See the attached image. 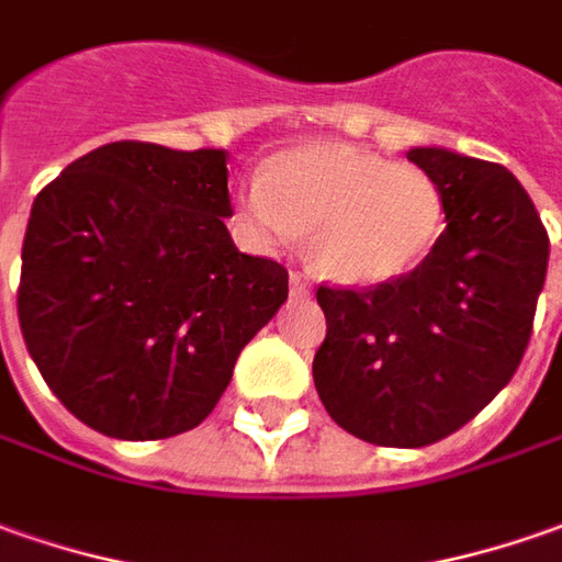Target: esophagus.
I'll return each instance as SVG.
<instances>
[{"label":"esophagus","mask_w":562,"mask_h":562,"mask_svg":"<svg viewBox=\"0 0 562 562\" xmlns=\"http://www.w3.org/2000/svg\"><path fill=\"white\" fill-rule=\"evenodd\" d=\"M289 289H292V295H295V297L311 295V282L304 280L301 273H292V280H289Z\"/></svg>","instance_id":"esophagus-1"}]
</instances>
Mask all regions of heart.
Here are the masks:
<instances>
[{"label": "heart", "mask_w": 562, "mask_h": 562, "mask_svg": "<svg viewBox=\"0 0 562 562\" xmlns=\"http://www.w3.org/2000/svg\"><path fill=\"white\" fill-rule=\"evenodd\" d=\"M239 205L270 243L311 233L316 273L345 285H384L412 273L446 221L440 184L425 169L350 144L282 153Z\"/></svg>", "instance_id": "b5f03b06"}]
</instances>
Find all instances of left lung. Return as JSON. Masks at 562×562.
<instances>
[{"label": "left lung", "mask_w": 562, "mask_h": 562, "mask_svg": "<svg viewBox=\"0 0 562 562\" xmlns=\"http://www.w3.org/2000/svg\"><path fill=\"white\" fill-rule=\"evenodd\" d=\"M409 159L446 200L437 246L384 285L316 289L326 313L316 393L335 425L393 449L456 434L514 378L551 251L505 166L442 147H415Z\"/></svg>", "instance_id": "8db88e82"}]
</instances>
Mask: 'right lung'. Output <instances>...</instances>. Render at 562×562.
Instances as JSON below:
<instances>
[{"instance_id": "1", "label": "right lung", "mask_w": 562, "mask_h": 562, "mask_svg": "<svg viewBox=\"0 0 562 562\" xmlns=\"http://www.w3.org/2000/svg\"><path fill=\"white\" fill-rule=\"evenodd\" d=\"M227 153L116 140L42 187L18 319L45 384L98 434L166 440L205 422L289 270L233 246Z\"/></svg>"}]
</instances>
